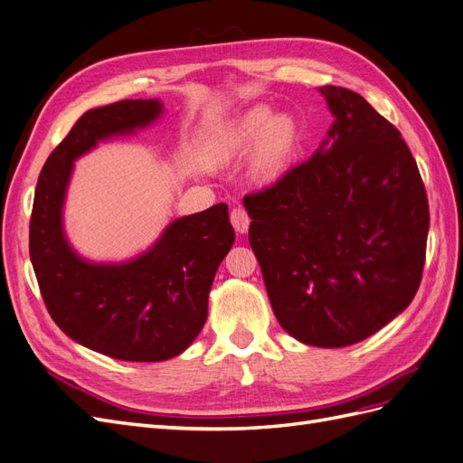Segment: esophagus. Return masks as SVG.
Masks as SVG:
<instances>
[{
    "label": "esophagus",
    "mask_w": 463,
    "mask_h": 463,
    "mask_svg": "<svg viewBox=\"0 0 463 463\" xmlns=\"http://www.w3.org/2000/svg\"><path fill=\"white\" fill-rule=\"evenodd\" d=\"M230 220H232V226L235 228L237 233H247L250 218H249V214L245 213L243 208H240V206L233 208L232 214H230Z\"/></svg>",
    "instance_id": "34e87169"
}]
</instances>
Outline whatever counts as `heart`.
<instances>
[{"instance_id": "b5f03b06", "label": "heart", "mask_w": 463, "mask_h": 463, "mask_svg": "<svg viewBox=\"0 0 463 463\" xmlns=\"http://www.w3.org/2000/svg\"><path fill=\"white\" fill-rule=\"evenodd\" d=\"M301 143V125L288 111L270 114L266 106H257L237 118L220 137L216 146L222 158H235L250 146L249 174L257 184L269 185L282 177L296 158Z\"/></svg>"}]
</instances>
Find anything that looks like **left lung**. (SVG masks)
<instances>
[{
    "instance_id": "8db88e82",
    "label": "left lung",
    "mask_w": 463,
    "mask_h": 463,
    "mask_svg": "<svg viewBox=\"0 0 463 463\" xmlns=\"http://www.w3.org/2000/svg\"><path fill=\"white\" fill-rule=\"evenodd\" d=\"M318 90L334 116L326 138L243 204L279 326L307 345L345 347L386 326L415 298L429 203L394 125L354 90Z\"/></svg>"
}]
</instances>
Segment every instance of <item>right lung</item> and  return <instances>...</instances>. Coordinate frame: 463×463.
Wrapping results in <instances>:
<instances>
[{"label":"right lung","instance_id":"add662e5","mask_svg":"<svg viewBox=\"0 0 463 463\" xmlns=\"http://www.w3.org/2000/svg\"><path fill=\"white\" fill-rule=\"evenodd\" d=\"M162 111L160 100L89 109L48 156L34 193L29 247L50 317L77 344L121 361L185 352L204 326L210 288L235 241L223 203L167 223L156 243L125 262L87 260L67 241L73 162L100 141L148 128Z\"/></svg>","mask_w":463,"mask_h":463}]
</instances>
